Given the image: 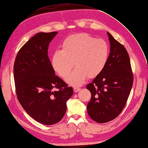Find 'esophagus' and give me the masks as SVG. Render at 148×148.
<instances>
[{"instance_id":"obj_1","label":"esophagus","mask_w":148,"mask_h":148,"mask_svg":"<svg viewBox=\"0 0 148 148\" xmlns=\"http://www.w3.org/2000/svg\"><path fill=\"white\" fill-rule=\"evenodd\" d=\"M73 90H74V92H79V91L80 90V88H79V87H75L73 88Z\"/></svg>"}]
</instances>
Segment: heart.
<instances>
[{
	"label": "heart",
	"instance_id": "obj_1",
	"mask_svg": "<svg viewBox=\"0 0 148 148\" xmlns=\"http://www.w3.org/2000/svg\"><path fill=\"white\" fill-rule=\"evenodd\" d=\"M109 56V47L105 40L96 39L87 33H78L64 39L62 50L54 53L51 63L54 70L63 78L75 64L77 68L66 80L70 85L79 86L87 77L98 76L105 68Z\"/></svg>",
	"mask_w": 148,
	"mask_h": 148
}]
</instances>
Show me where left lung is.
Returning a JSON list of instances; mask_svg holds the SVG:
<instances>
[{
    "label": "left lung",
    "instance_id": "obj_1",
    "mask_svg": "<svg viewBox=\"0 0 148 148\" xmlns=\"http://www.w3.org/2000/svg\"><path fill=\"white\" fill-rule=\"evenodd\" d=\"M110 53L104 69L86 85L91 93L88 114L98 123L116 119L124 109L133 84L130 58L125 47L107 32Z\"/></svg>",
    "mask_w": 148,
    "mask_h": 148
}]
</instances>
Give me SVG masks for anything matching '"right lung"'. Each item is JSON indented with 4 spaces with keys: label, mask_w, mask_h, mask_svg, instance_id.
I'll use <instances>...</instances> for the list:
<instances>
[{
    "label": "right lung",
    "mask_w": 148,
    "mask_h": 148,
    "mask_svg": "<svg viewBox=\"0 0 148 148\" xmlns=\"http://www.w3.org/2000/svg\"><path fill=\"white\" fill-rule=\"evenodd\" d=\"M57 33L34 35L18 51L14 64L18 100L31 117L45 125L62 119L73 93V88L55 75L48 55L49 42Z\"/></svg>",
    "instance_id": "add662e5"
}]
</instances>
